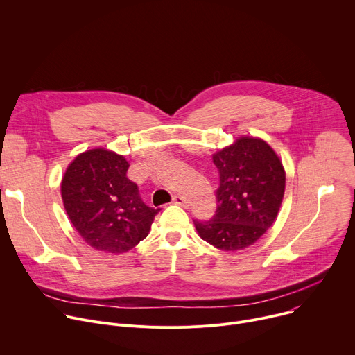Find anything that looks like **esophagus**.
<instances>
[{"label": "esophagus", "mask_w": 355, "mask_h": 355, "mask_svg": "<svg viewBox=\"0 0 355 355\" xmlns=\"http://www.w3.org/2000/svg\"><path fill=\"white\" fill-rule=\"evenodd\" d=\"M172 202H173L175 205L182 206V207H187V206H189L187 200L183 198V196H180V194H175V196H173V199H172Z\"/></svg>", "instance_id": "obj_1"}]
</instances>
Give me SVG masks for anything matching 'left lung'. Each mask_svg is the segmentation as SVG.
<instances>
[{
	"label": "left lung",
	"instance_id": "8db88e82",
	"mask_svg": "<svg viewBox=\"0 0 355 355\" xmlns=\"http://www.w3.org/2000/svg\"><path fill=\"white\" fill-rule=\"evenodd\" d=\"M220 173L217 210L209 221H194L200 239L221 251L255 244L281 209L286 173L268 142L243 135L213 153Z\"/></svg>",
	"mask_w": 355,
	"mask_h": 355
}]
</instances>
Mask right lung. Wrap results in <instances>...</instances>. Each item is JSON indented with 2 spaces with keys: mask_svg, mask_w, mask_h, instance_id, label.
Returning <instances> with one entry per match:
<instances>
[{
  "mask_svg": "<svg viewBox=\"0 0 355 355\" xmlns=\"http://www.w3.org/2000/svg\"><path fill=\"white\" fill-rule=\"evenodd\" d=\"M128 168L123 155L93 148L78 153L62 178L67 217L96 251L118 255L132 250L159 211L141 200L138 186L127 178Z\"/></svg>",
  "mask_w": 355,
  "mask_h": 355,
  "instance_id": "right-lung-1",
  "label": "right lung"
}]
</instances>
